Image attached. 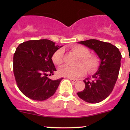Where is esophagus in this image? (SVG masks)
<instances>
[{
	"mask_svg": "<svg viewBox=\"0 0 130 130\" xmlns=\"http://www.w3.org/2000/svg\"><path fill=\"white\" fill-rule=\"evenodd\" d=\"M69 79H70V80L71 81V82H72V83L75 84V83H77V82H78V80L74 79V78H69Z\"/></svg>",
	"mask_w": 130,
	"mask_h": 130,
	"instance_id": "34e87169",
	"label": "esophagus"
}]
</instances>
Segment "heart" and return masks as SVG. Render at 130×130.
I'll use <instances>...</instances> for the list:
<instances>
[{
  "label": "heart",
  "mask_w": 130,
  "mask_h": 130,
  "mask_svg": "<svg viewBox=\"0 0 130 130\" xmlns=\"http://www.w3.org/2000/svg\"><path fill=\"white\" fill-rule=\"evenodd\" d=\"M72 52H73L77 57H79L78 63L75 67H70L64 65L58 70V74L60 76L69 77L71 78H75L84 75L86 72V68L89 72L95 71L100 65V60L97 56L90 55V52L87 48L82 46L75 45L71 48ZM63 50L58 49L54 52L52 56V61L55 65H60L63 62ZM86 66L85 67L84 65Z\"/></svg>",
  "instance_id": "heart-1"
}]
</instances>
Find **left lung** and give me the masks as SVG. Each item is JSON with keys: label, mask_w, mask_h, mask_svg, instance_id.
I'll return each mask as SVG.
<instances>
[{"label": "left lung", "mask_w": 130, "mask_h": 130, "mask_svg": "<svg viewBox=\"0 0 130 130\" xmlns=\"http://www.w3.org/2000/svg\"><path fill=\"white\" fill-rule=\"evenodd\" d=\"M93 50L101 60L97 72L84 80L86 87L77 95L84 101L98 103L109 95L118 77L121 66V53L116 46L109 43L97 40L78 42Z\"/></svg>", "instance_id": "1"}]
</instances>
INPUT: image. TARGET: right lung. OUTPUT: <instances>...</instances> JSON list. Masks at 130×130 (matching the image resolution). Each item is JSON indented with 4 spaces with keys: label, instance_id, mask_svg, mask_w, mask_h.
<instances>
[{
    "label": "right lung",
    "instance_id": "obj_1",
    "mask_svg": "<svg viewBox=\"0 0 130 130\" xmlns=\"http://www.w3.org/2000/svg\"><path fill=\"white\" fill-rule=\"evenodd\" d=\"M60 47L50 40H39L23 42L16 48L13 71L18 88L26 97L44 101L55 93L63 78L53 80L48 75L57 71L52 58Z\"/></svg>",
    "mask_w": 130,
    "mask_h": 130
}]
</instances>
